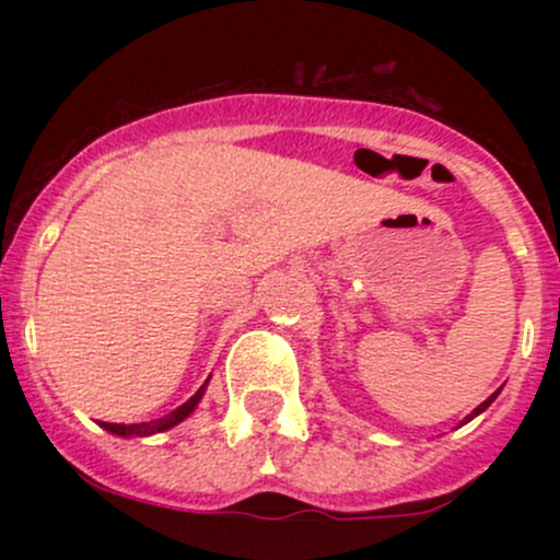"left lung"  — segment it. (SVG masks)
Wrapping results in <instances>:
<instances>
[{"label": "left lung", "mask_w": 560, "mask_h": 560, "mask_svg": "<svg viewBox=\"0 0 560 560\" xmlns=\"http://www.w3.org/2000/svg\"><path fill=\"white\" fill-rule=\"evenodd\" d=\"M498 395H500V389H498V392H492V395H490V397H487V400H485V402H481V405H479V408H474V410H471V413H468V416H466V419H464V421H460V427H464V423H468V421H471V419H474V416L485 413V410H487V408H490V405H492V400H494V397H498Z\"/></svg>", "instance_id": "1"}]
</instances>
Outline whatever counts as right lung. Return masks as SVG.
I'll list each match as a JSON object with an SVG mask.
<instances>
[{
	"label": "right lung",
	"instance_id": "obj_1",
	"mask_svg": "<svg viewBox=\"0 0 560 560\" xmlns=\"http://www.w3.org/2000/svg\"><path fill=\"white\" fill-rule=\"evenodd\" d=\"M205 387H208V382H205L202 387H199L184 405H178L176 410H171L168 416H163V419L147 421V423H107V421H100V427L107 429L110 434H118V436H150V434L165 432V429H173L176 423H182L184 419H189V416L195 413L197 402L202 400V395H205Z\"/></svg>",
	"mask_w": 560,
	"mask_h": 560
}]
</instances>
